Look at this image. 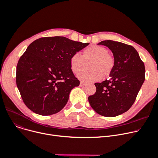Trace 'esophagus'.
Wrapping results in <instances>:
<instances>
[{
	"instance_id": "34e87169",
	"label": "esophagus",
	"mask_w": 158,
	"mask_h": 158,
	"mask_svg": "<svg viewBox=\"0 0 158 158\" xmlns=\"http://www.w3.org/2000/svg\"><path fill=\"white\" fill-rule=\"evenodd\" d=\"M85 85H86V83H84V82H82V81H81L80 83V87H83V86H85Z\"/></svg>"
}]
</instances>
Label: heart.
Returning <instances> with one entry per match:
<instances>
[{
	"instance_id": "1",
	"label": "heart",
	"mask_w": 158,
	"mask_h": 158,
	"mask_svg": "<svg viewBox=\"0 0 158 158\" xmlns=\"http://www.w3.org/2000/svg\"><path fill=\"white\" fill-rule=\"evenodd\" d=\"M91 61L89 72H82L78 75L81 81L85 82L98 81L103 77H106L112 73L115 60L108 53L106 48L98 45H92L83 52V57L78 53L73 54L69 60L70 68L75 74L79 73L84 66L85 62Z\"/></svg>"
}]
</instances>
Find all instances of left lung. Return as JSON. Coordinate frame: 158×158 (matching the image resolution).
<instances>
[{"instance_id": "obj_1", "label": "left lung", "mask_w": 158, "mask_h": 158, "mask_svg": "<svg viewBox=\"0 0 158 158\" xmlns=\"http://www.w3.org/2000/svg\"><path fill=\"white\" fill-rule=\"evenodd\" d=\"M98 44L106 46L113 53L115 66L110 78L96 83V93L88 98L98 114L115 117L131 107L145 80V66L132 46L106 40Z\"/></svg>"}]
</instances>
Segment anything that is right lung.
I'll use <instances>...</instances> for the list:
<instances>
[{"label": "right lung", "instance_id": "add662e5", "mask_svg": "<svg viewBox=\"0 0 158 158\" xmlns=\"http://www.w3.org/2000/svg\"><path fill=\"white\" fill-rule=\"evenodd\" d=\"M89 44L62 36L33 41L18 60L17 87L25 105L41 115L57 114L68 103L80 81L71 69V55Z\"/></svg>", "mask_w": 158, "mask_h": 158}]
</instances>
